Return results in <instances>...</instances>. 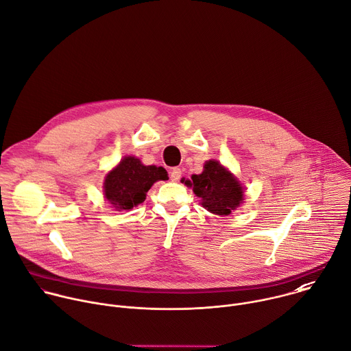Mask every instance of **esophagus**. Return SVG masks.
Here are the masks:
<instances>
[{"mask_svg": "<svg viewBox=\"0 0 351 351\" xmlns=\"http://www.w3.org/2000/svg\"><path fill=\"white\" fill-rule=\"evenodd\" d=\"M180 178H181V170L180 169H173L170 171V180L177 182V181H180Z\"/></svg>", "mask_w": 351, "mask_h": 351, "instance_id": "34e87169", "label": "esophagus"}]
</instances>
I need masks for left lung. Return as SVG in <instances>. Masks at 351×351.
<instances>
[{
	"label": "left lung",
	"instance_id": "8db88e82",
	"mask_svg": "<svg viewBox=\"0 0 351 351\" xmlns=\"http://www.w3.org/2000/svg\"><path fill=\"white\" fill-rule=\"evenodd\" d=\"M185 185L192 186L193 193L202 199V206L213 214L228 215L243 200V188L239 181L217 160L206 162L203 173L193 174Z\"/></svg>",
	"mask_w": 351,
	"mask_h": 351
}]
</instances>
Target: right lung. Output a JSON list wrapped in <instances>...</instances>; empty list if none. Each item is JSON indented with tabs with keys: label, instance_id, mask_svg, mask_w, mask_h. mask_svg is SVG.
<instances>
[{
	"label": "right lung",
	"instance_id": "obj_1",
	"mask_svg": "<svg viewBox=\"0 0 351 351\" xmlns=\"http://www.w3.org/2000/svg\"><path fill=\"white\" fill-rule=\"evenodd\" d=\"M159 180H167L163 167L144 166L140 159L126 156L106 177L104 193L115 208L132 210L145 200L147 192Z\"/></svg>",
	"mask_w": 351,
	"mask_h": 351
}]
</instances>
